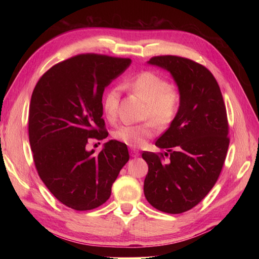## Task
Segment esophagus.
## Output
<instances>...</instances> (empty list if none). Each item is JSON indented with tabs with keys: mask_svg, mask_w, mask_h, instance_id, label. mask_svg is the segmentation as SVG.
<instances>
[{
	"mask_svg": "<svg viewBox=\"0 0 259 259\" xmlns=\"http://www.w3.org/2000/svg\"><path fill=\"white\" fill-rule=\"evenodd\" d=\"M130 152H131V156H133V157L139 156V150H138V149H136V148H131V149H130Z\"/></svg>",
	"mask_w": 259,
	"mask_h": 259,
	"instance_id": "1",
	"label": "esophagus"
}]
</instances>
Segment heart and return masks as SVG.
Segmentation results:
<instances>
[{
  "label": "heart",
  "instance_id": "obj_1",
  "mask_svg": "<svg viewBox=\"0 0 259 259\" xmlns=\"http://www.w3.org/2000/svg\"><path fill=\"white\" fill-rule=\"evenodd\" d=\"M125 87L146 102L144 119H151L138 124H123L115 129L112 137L130 147H140L156 133V126L166 128L177 117L180 108V92L164 76L153 71H141L126 81ZM120 101L118 87H110L102 96L104 117L113 121L117 117Z\"/></svg>",
  "mask_w": 259,
  "mask_h": 259
}]
</instances>
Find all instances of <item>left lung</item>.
Returning a JSON list of instances; mask_svg holds the SVG:
<instances>
[{
  "instance_id": "8db88e82",
  "label": "left lung",
  "mask_w": 259,
  "mask_h": 259,
  "mask_svg": "<svg viewBox=\"0 0 259 259\" xmlns=\"http://www.w3.org/2000/svg\"><path fill=\"white\" fill-rule=\"evenodd\" d=\"M148 63L171 73L180 108L156 142L168 153H142L149 168L144 191L158 210L181 213L208 195L222 172L229 146L227 111L221 88L202 64L177 56L153 57ZM164 155L169 156L167 162Z\"/></svg>"
}]
</instances>
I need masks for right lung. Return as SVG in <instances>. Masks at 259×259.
Returning <instances> with one entry per match:
<instances>
[{
	"label": "right lung",
	"instance_id": "obj_1",
	"mask_svg": "<svg viewBox=\"0 0 259 259\" xmlns=\"http://www.w3.org/2000/svg\"><path fill=\"white\" fill-rule=\"evenodd\" d=\"M129 58L78 54L54 64L33 90L29 140L36 171L57 199L74 210L106 202L120 170L129 160L125 144L110 140L95 155L90 140L108 137L102 95L129 67Z\"/></svg>",
	"mask_w": 259,
	"mask_h": 259
}]
</instances>
